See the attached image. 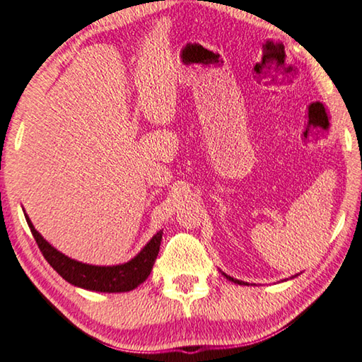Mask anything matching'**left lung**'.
I'll use <instances>...</instances> for the list:
<instances>
[{
    "label": "left lung",
    "instance_id": "1",
    "mask_svg": "<svg viewBox=\"0 0 362 362\" xmlns=\"http://www.w3.org/2000/svg\"><path fill=\"white\" fill-rule=\"evenodd\" d=\"M225 275L226 279H229L231 281H234V284H238V285H247V284H244V281H240V280H238V279H233V277H229V275H226V274H223Z\"/></svg>",
    "mask_w": 362,
    "mask_h": 362
}]
</instances>
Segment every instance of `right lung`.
I'll return each mask as SVG.
<instances>
[{
    "mask_svg": "<svg viewBox=\"0 0 362 362\" xmlns=\"http://www.w3.org/2000/svg\"><path fill=\"white\" fill-rule=\"evenodd\" d=\"M26 223L31 229L33 238L41 250V253L49 264L62 275V277L69 281L71 285L83 288L90 291H101V293H124L131 291L139 286L142 281H146L152 272L153 262L158 256L160 244L163 238V231L160 229L152 240L141 250V253L134 256L133 259L118 266H91L83 264L76 259H71L68 256L58 252L57 248L52 247L41 234H39L33 223L30 221L28 215H25Z\"/></svg>",
    "mask_w": 362,
    "mask_h": 362,
    "instance_id": "add662e5",
    "label": "right lung"
}]
</instances>
